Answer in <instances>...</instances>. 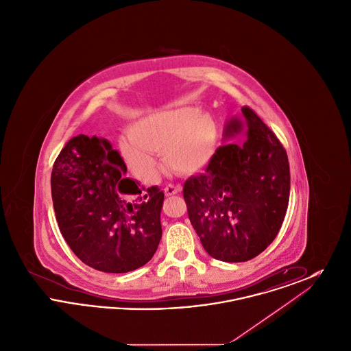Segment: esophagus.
<instances>
[{
	"label": "esophagus",
	"instance_id": "34e87169",
	"mask_svg": "<svg viewBox=\"0 0 351 351\" xmlns=\"http://www.w3.org/2000/svg\"><path fill=\"white\" fill-rule=\"evenodd\" d=\"M180 191H182V186H180V185H172V184H168V185H166V188H165V193H166L167 196L176 195V193H179Z\"/></svg>",
	"mask_w": 351,
	"mask_h": 351
}]
</instances>
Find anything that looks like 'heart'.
<instances>
[{"mask_svg": "<svg viewBox=\"0 0 351 351\" xmlns=\"http://www.w3.org/2000/svg\"><path fill=\"white\" fill-rule=\"evenodd\" d=\"M216 122L195 108L159 110L134 122L129 136L119 139L128 166L142 180H154L159 171L155 154L168 167L191 175L206 167L217 150Z\"/></svg>", "mask_w": 351, "mask_h": 351, "instance_id": "obj_1", "label": "heart"}]
</instances>
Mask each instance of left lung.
Instances as JSON below:
<instances>
[{
    "mask_svg": "<svg viewBox=\"0 0 351 351\" xmlns=\"http://www.w3.org/2000/svg\"><path fill=\"white\" fill-rule=\"evenodd\" d=\"M232 117L206 172L184 184L188 217L215 259L246 262L266 250L283 223L289 163L282 143L250 108Z\"/></svg>",
    "mask_w": 351,
    "mask_h": 351,
    "instance_id": "8db88e82",
    "label": "left lung"
}]
</instances>
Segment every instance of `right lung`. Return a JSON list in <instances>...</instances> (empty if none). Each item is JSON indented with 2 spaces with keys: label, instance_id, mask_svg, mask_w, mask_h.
Masks as SVG:
<instances>
[{
  "label": "right lung",
  "instance_id": "right-lung-1",
  "mask_svg": "<svg viewBox=\"0 0 351 351\" xmlns=\"http://www.w3.org/2000/svg\"><path fill=\"white\" fill-rule=\"evenodd\" d=\"M112 143L77 135L51 173L55 216L68 246L89 267L123 274L145 266L162 238L165 193L126 178Z\"/></svg>",
  "mask_w": 351,
  "mask_h": 351
}]
</instances>
